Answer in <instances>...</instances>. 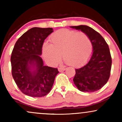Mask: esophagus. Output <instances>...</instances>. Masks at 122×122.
Returning a JSON list of instances; mask_svg holds the SVG:
<instances>
[{
	"mask_svg": "<svg viewBox=\"0 0 122 122\" xmlns=\"http://www.w3.org/2000/svg\"><path fill=\"white\" fill-rule=\"evenodd\" d=\"M66 69H65V68H64V67H63V68H58V71H59V72H62V71H65Z\"/></svg>",
	"mask_w": 122,
	"mask_h": 122,
	"instance_id": "1",
	"label": "esophagus"
}]
</instances>
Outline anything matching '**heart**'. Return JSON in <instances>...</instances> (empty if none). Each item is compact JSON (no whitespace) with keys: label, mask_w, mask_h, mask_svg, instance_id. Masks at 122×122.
<instances>
[{"label":"heart","mask_w":122,"mask_h":122,"mask_svg":"<svg viewBox=\"0 0 122 122\" xmlns=\"http://www.w3.org/2000/svg\"><path fill=\"white\" fill-rule=\"evenodd\" d=\"M51 43L43 45L45 59L50 65H56L63 58L69 65L79 66L89 59L92 50L91 41L86 33L69 29H60L50 36Z\"/></svg>","instance_id":"obj_1"}]
</instances>
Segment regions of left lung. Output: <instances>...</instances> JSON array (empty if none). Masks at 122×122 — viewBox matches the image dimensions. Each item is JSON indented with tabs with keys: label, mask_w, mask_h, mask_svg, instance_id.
Instances as JSON below:
<instances>
[{
	"label": "left lung",
	"mask_w": 122,
	"mask_h": 122,
	"mask_svg": "<svg viewBox=\"0 0 122 122\" xmlns=\"http://www.w3.org/2000/svg\"><path fill=\"white\" fill-rule=\"evenodd\" d=\"M86 33L91 41L93 52L85 65L76 69L73 82L81 92H93L107 83L110 76L112 59L108 45L103 37L86 25L71 26Z\"/></svg>",
	"instance_id": "obj_1"
}]
</instances>
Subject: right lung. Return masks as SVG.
Segmentation results:
<instances>
[{"mask_svg":"<svg viewBox=\"0 0 122 122\" xmlns=\"http://www.w3.org/2000/svg\"><path fill=\"white\" fill-rule=\"evenodd\" d=\"M53 32L52 28H31L15 43L11 56L12 75L25 95L46 96L59 73L57 68L44 66L40 56L45 40Z\"/></svg>","mask_w":122,"mask_h":122,"instance_id":"add662e5","label":"right lung"}]
</instances>
